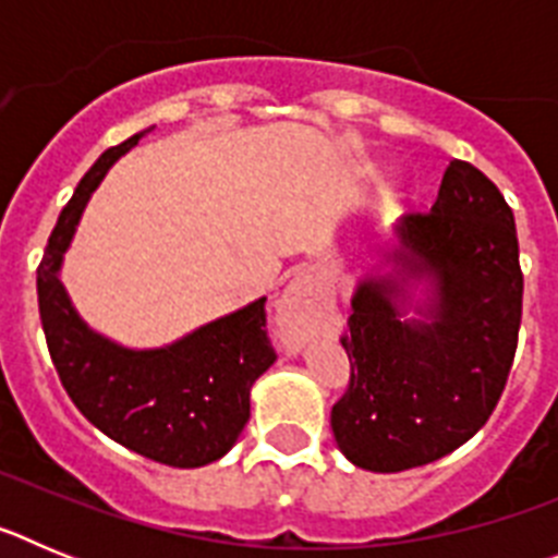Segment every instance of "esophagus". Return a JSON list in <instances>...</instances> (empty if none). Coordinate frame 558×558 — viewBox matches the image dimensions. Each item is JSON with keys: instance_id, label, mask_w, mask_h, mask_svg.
Wrapping results in <instances>:
<instances>
[{"instance_id": "obj_1", "label": "esophagus", "mask_w": 558, "mask_h": 558, "mask_svg": "<svg viewBox=\"0 0 558 558\" xmlns=\"http://www.w3.org/2000/svg\"><path fill=\"white\" fill-rule=\"evenodd\" d=\"M322 288L302 276V279H295L288 290H284L282 302H279V327L284 329L293 343L307 338L310 332L318 324V315H322Z\"/></svg>"}]
</instances>
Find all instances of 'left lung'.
I'll return each mask as SVG.
<instances>
[{
  "instance_id": "8db88e82",
  "label": "left lung",
  "mask_w": 558,
  "mask_h": 558,
  "mask_svg": "<svg viewBox=\"0 0 558 558\" xmlns=\"http://www.w3.org/2000/svg\"><path fill=\"white\" fill-rule=\"evenodd\" d=\"M397 236V270L354 290L340 335L352 374L332 405L340 452L372 472L438 461L486 425L522 318L514 211L470 161H450L436 204ZM408 281L428 284L425 323L401 318Z\"/></svg>"
}]
</instances>
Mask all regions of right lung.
I'll list each match as a JSON object with an SVG mask.
<instances>
[{
  "mask_svg": "<svg viewBox=\"0 0 558 558\" xmlns=\"http://www.w3.org/2000/svg\"><path fill=\"white\" fill-rule=\"evenodd\" d=\"M147 131L108 147L63 206L38 265V313L61 386L77 411L128 450L192 470L234 447L251 416V386L274 366L265 299L165 349L117 347L81 322L58 270L92 192Z\"/></svg>",
  "mask_w": 558,
  "mask_h": 558,
  "instance_id": "1",
  "label": "right lung"
}]
</instances>
